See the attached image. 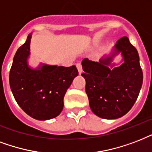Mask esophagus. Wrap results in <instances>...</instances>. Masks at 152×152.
I'll return each mask as SVG.
<instances>
[{"label":"esophagus","mask_w":152,"mask_h":152,"mask_svg":"<svg viewBox=\"0 0 152 152\" xmlns=\"http://www.w3.org/2000/svg\"><path fill=\"white\" fill-rule=\"evenodd\" d=\"M76 66H77V70H78V73H79V74H82V64H81V63H77V64H76Z\"/></svg>","instance_id":"34e87169"}]
</instances>
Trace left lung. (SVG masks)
<instances>
[{
	"instance_id": "left-lung-1",
	"label": "left lung",
	"mask_w": 152,
	"mask_h": 152,
	"mask_svg": "<svg viewBox=\"0 0 152 152\" xmlns=\"http://www.w3.org/2000/svg\"><path fill=\"white\" fill-rule=\"evenodd\" d=\"M120 52L124 63L113 68L115 64L111 62ZM82 65V76L86 80V93L93 113L103 119L125 115L135 104L143 84L139 54L129 38L120 39L110 56L102 58L99 62L84 58Z\"/></svg>"
}]
</instances>
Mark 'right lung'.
I'll use <instances>...</instances> for the list:
<instances>
[{
	"mask_svg": "<svg viewBox=\"0 0 152 152\" xmlns=\"http://www.w3.org/2000/svg\"><path fill=\"white\" fill-rule=\"evenodd\" d=\"M31 39V33L14 56L9 84L21 109L32 118L46 121L55 118L62 112L66 92L78 71L75 66L65 67L43 64L37 69L29 67Z\"/></svg>",
	"mask_w": 152,
	"mask_h": 152,
	"instance_id": "obj_1",
	"label": "right lung"
}]
</instances>
